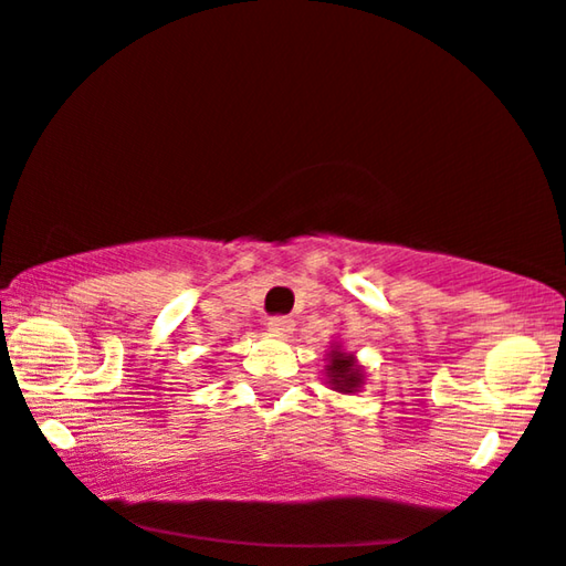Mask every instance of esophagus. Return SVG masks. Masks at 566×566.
<instances>
[{"mask_svg":"<svg viewBox=\"0 0 566 566\" xmlns=\"http://www.w3.org/2000/svg\"><path fill=\"white\" fill-rule=\"evenodd\" d=\"M269 332H271V335H276V337H290L292 332H295V322H292V318H287V316H274L269 322Z\"/></svg>","mask_w":566,"mask_h":566,"instance_id":"esophagus-1","label":"esophagus"}]
</instances>
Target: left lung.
Returning <instances> with one entry per match:
<instances>
[{
	"label": "left lung",
	"instance_id": "8db88e82",
	"mask_svg": "<svg viewBox=\"0 0 566 566\" xmlns=\"http://www.w3.org/2000/svg\"><path fill=\"white\" fill-rule=\"evenodd\" d=\"M324 377L329 390H335L339 395H356L360 392V387L366 385V369L358 364L356 353L345 350L339 339H335V343L329 345V350H326Z\"/></svg>",
	"mask_w": 566,
	"mask_h": 566
}]
</instances>
